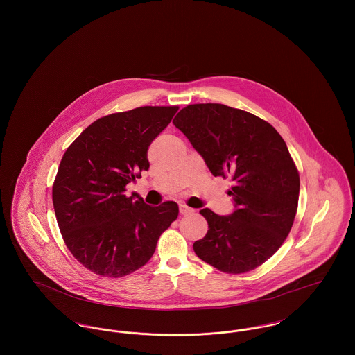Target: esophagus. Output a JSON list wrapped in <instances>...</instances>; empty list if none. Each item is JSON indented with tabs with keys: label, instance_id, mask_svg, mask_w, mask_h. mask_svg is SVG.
Segmentation results:
<instances>
[{
	"label": "esophagus",
	"instance_id": "esophagus-1",
	"mask_svg": "<svg viewBox=\"0 0 355 355\" xmlns=\"http://www.w3.org/2000/svg\"><path fill=\"white\" fill-rule=\"evenodd\" d=\"M179 210H180V213H182L183 216L193 213V209H191V207H189V206H186V205H183V203H180V206H179Z\"/></svg>",
	"mask_w": 355,
	"mask_h": 355
}]
</instances>
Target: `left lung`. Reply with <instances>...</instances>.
I'll return each mask as SVG.
<instances>
[{
  "label": "left lung",
  "mask_w": 355,
  "mask_h": 355,
  "mask_svg": "<svg viewBox=\"0 0 355 355\" xmlns=\"http://www.w3.org/2000/svg\"><path fill=\"white\" fill-rule=\"evenodd\" d=\"M173 124L213 176L234 182L231 214L200 210L209 230L194 252L225 273L253 270L279 250L297 214L300 173L286 142L268 121L223 103L189 105Z\"/></svg>",
  "instance_id": "1"
}]
</instances>
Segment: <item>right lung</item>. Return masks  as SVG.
<instances>
[{
  "mask_svg": "<svg viewBox=\"0 0 355 355\" xmlns=\"http://www.w3.org/2000/svg\"><path fill=\"white\" fill-rule=\"evenodd\" d=\"M178 106H141L90 124L64 153L51 197L62 239L89 270L121 277L152 258L179 206H150L125 186L149 169L148 149Z\"/></svg>",
  "mask_w": 355,
  "mask_h": 355,
  "instance_id": "right-lung-1",
  "label": "right lung"
}]
</instances>
